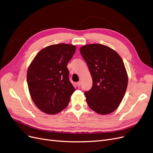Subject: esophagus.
<instances>
[{
    "label": "esophagus",
    "mask_w": 153,
    "mask_h": 153,
    "mask_svg": "<svg viewBox=\"0 0 153 153\" xmlns=\"http://www.w3.org/2000/svg\"><path fill=\"white\" fill-rule=\"evenodd\" d=\"M81 81H79V82H77V86L78 87L81 86Z\"/></svg>",
    "instance_id": "obj_1"
}]
</instances>
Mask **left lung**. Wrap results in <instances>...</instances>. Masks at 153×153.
I'll use <instances>...</instances> for the list:
<instances>
[{
  "label": "left lung",
  "instance_id": "1",
  "mask_svg": "<svg viewBox=\"0 0 153 153\" xmlns=\"http://www.w3.org/2000/svg\"><path fill=\"white\" fill-rule=\"evenodd\" d=\"M80 53L93 80L90 90L85 92L88 104L98 114H110L120 105L127 88L124 63L116 51L100 44L83 46Z\"/></svg>",
  "mask_w": 153,
  "mask_h": 153
}]
</instances>
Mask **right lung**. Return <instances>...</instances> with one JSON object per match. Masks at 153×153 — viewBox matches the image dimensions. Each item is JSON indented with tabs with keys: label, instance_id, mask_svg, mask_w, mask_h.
<instances>
[{
	"label": "right lung",
	"instance_id": "add662e5",
	"mask_svg": "<svg viewBox=\"0 0 153 153\" xmlns=\"http://www.w3.org/2000/svg\"><path fill=\"white\" fill-rule=\"evenodd\" d=\"M76 47L58 44L43 48L28 67L27 80L36 105L44 113L55 114L67 107L75 88L67 67Z\"/></svg>",
	"mask_w": 153,
	"mask_h": 153
}]
</instances>
